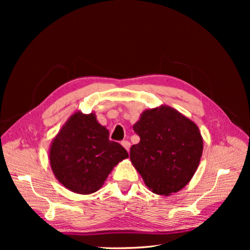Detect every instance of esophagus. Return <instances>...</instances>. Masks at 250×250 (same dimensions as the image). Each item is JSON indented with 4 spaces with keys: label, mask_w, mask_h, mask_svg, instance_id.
Masks as SVG:
<instances>
[{
    "label": "esophagus",
    "mask_w": 250,
    "mask_h": 250,
    "mask_svg": "<svg viewBox=\"0 0 250 250\" xmlns=\"http://www.w3.org/2000/svg\"><path fill=\"white\" fill-rule=\"evenodd\" d=\"M121 144H122V146L127 150V151H129V148H130V143L128 142V141H122L121 142Z\"/></svg>",
    "instance_id": "1"
}]
</instances>
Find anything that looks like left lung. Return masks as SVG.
<instances>
[{"mask_svg":"<svg viewBox=\"0 0 250 250\" xmlns=\"http://www.w3.org/2000/svg\"><path fill=\"white\" fill-rule=\"evenodd\" d=\"M140 143L130 160L153 193L170 195L191 180L200 162L203 142L198 127L169 106L147 109L133 125Z\"/></svg>","mask_w":250,"mask_h":250,"instance_id":"obj_1","label":"left lung"}]
</instances>
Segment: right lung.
<instances>
[{
	"mask_svg": "<svg viewBox=\"0 0 250 250\" xmlns=\"http://www.w3.org/2000/svg\"><path fill=\"white\" fill-rule=\"evenodd\" d=\"M126 157V149L109 140V131L94 113H74L50 149L51 168L59 183L84 195L99 190L112 168Z\"/></svg>",
	"mask_w": 250,
	"mask_h": 250,
	"instance_id": "add662e5",
	"label": "right lung"
}]
</instances>
